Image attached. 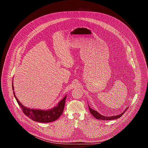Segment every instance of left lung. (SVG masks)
Instances as JSON below:
<instances>
[{"mask_svg": "<svg viewBox=\"0 0 148 148\" xmlns=\"http://www.w3.org/2000/svg\"><path fill=\"white\" fill-rule=\"evenodd\" d=\"M88 108H89V110L91 112V114L97 119H101V120H112V119H116L118 118H119L121 116H122V115L124 114L125 112H126V111L128 110V108H126L122 114H121L120 115H116V116H102L101 114H99L98 112H97L96 111L91 109L90 106L88 105Z\"/></svg>", "mask_w": 148, "mask_h": 148, "instance_id": "8db88e82", "label": "left lung"}]
</instances>
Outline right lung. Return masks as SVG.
I'll return each instance as SVG.
<instances>
[{"instance_id": "obj_1", "label": "right lung", "mask_w": 148, "mask_h": 148, "mask_svg": "<svg viewBox=\"0 0 148 148\" xmlns=\"http://www.w3.org/2000/svg\"><path fill=\"white\" fill-rule=\"evenodd\" d=\"M12 88L13 90H14L13 85L12 86ZM13 94L18 105L21 108V109H22L23 112L27 116H28L29 118H30L34 121L43 123H47L54 121L61 116V115L63 112V111H64L66 96L58 103L57 107L50 110L44 111L40 110H32L25 107L18 101L14 92Z\"/></svg>"}]
</instances>
